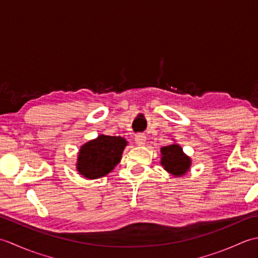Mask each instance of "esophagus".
I'll return each mask as SVG.
<instances>
[{"mask_svg":"<svg viewBox=\"0 0 258 258\" xmlns=\"http://www.w3.org/2000/svg\"><path fill=\"white\" fill-rule=\"evenodd\" d=\"M135 142L138 145H143L146 142V136L144 134H138L135 136Z\"/></svg>","mask_w":258,"mask_h":258,"instance_id":"34e87169","label":"esophagus"}]
</instances>
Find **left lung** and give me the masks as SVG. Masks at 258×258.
<instances>
[{
	"instance_id": "1",
	"label": "left lung",
	"mask_w": 258,
	"mask_h": 258,
	"mask_svg": "<svg viewBox=\"0 0 258 258\" xmlns=\"http://www.w3.org/2000/svg\"><path fill=\"white\" fill-rule=\"evenodd\" d=\"M162 162L161 164L167 172L175 175V176H182L188 171L190 166L189 157L186 156L180 146L172 144L164 146L161 149Z\"/></svg>"
}]
</instances>
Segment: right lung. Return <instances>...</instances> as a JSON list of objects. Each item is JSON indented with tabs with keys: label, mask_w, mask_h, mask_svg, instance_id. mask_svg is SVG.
<instances>
[{
	"label": "right lung",
	"mask_w": 258,
	"mask_h": 258,
	"mask_svg": "<svg viewBox=\"0 0 258 258\" xmlns=\"http://www.w3.org/2000/svg\"><path fill=\"white\" fill-rule=\"evenodd\" d=\"M126 143L120 136L107 135L90 141L81 147L78 171L90 179L105 176L119 163Z\"/></svg>",
	"instance_id": "add662e5"
}]
</instances>
